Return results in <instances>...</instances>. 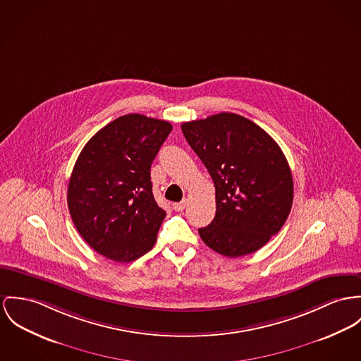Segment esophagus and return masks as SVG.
Listing matches in <instances>:
<instances>
[{
  "label": "esophagus",
  "instance_id": "1",
  "mask_svg": "<svg viewBox=\"0 0 361 361\" xmlns=\"http://www.w3.org/2000/svg\"><path fill=\"white\" fill-rule=\"evenodd\" d=\"M185 206H187V200L184 199L183 202H178V203H173V210H176V212H183V210L185 209Z\"/></svg>",
  "mask_w": 361,
  "mask_h": 361
}]
</instances>
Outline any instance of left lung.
<instances>
[{"label": "left lung", "mask_w": 361, "mask_h": 361, "mask_svg": "<svg viewBox=\"0 0 361 361\" xmlns=\"http://www.w3.org/2000/svg\"><path fill=\"white\" fill-rule=\"evenodd\" d=\"M181 130L216 187V217L202 240L225 257L255 252L287 220L294 184L278 142L247 118L220 112Z\"/></svg>", "instance_id": "left-lung-1"}]
</instances>
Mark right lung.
Wrapping results in <instances>:
<instances>
[{"instance_id": "add662e5", "label": "right lung", "mask_w": 361, "mask_h": 361, "mask_svg": "<svg viewBox=\"0 0 361 361\" xmlns=\"http://www.w3.org/2000/svg\"><path fill=\"white\" fill-rule=\"evenodd\" d=\"M171 125L128 114L83 147L68 181L70 216L83 240L116 262L154 247L166 213L152 195L151 165Z\"/></svg>"}]
</instances>
